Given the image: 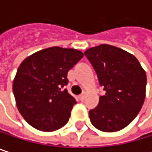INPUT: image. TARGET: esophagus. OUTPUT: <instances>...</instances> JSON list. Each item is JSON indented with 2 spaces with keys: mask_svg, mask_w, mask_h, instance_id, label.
<instances>
[{
  "mask_svg": "<svg viewBox=\"0 0 152 152\" xmlns=\"http://www.w3.org/2000/svg\"><path fill=\"white\" fill-rule=\"evenodd\" d=\"M85 97H86V92H84V91H83V92H82V93L79 95V97H78V98H79V99H80V100H83V99H85Z\"/></svg>",
  "mask_w": 152,
  "mask_h": 152,
  "instance_id": "esophagus-1",
  "label": "esophagus"
}]
</instances>
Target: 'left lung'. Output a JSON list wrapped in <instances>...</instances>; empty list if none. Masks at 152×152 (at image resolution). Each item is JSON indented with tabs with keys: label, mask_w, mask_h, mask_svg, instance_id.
Segmentation results:
<instances>
[{
	"label": "left lung",
	"mask_w": 152,
	"mask_h": 152,
	"mask_svg": "<svg viewBox=\"0 0 152 152\" xmlns=\"http://www.w3.org/2000/svg\"><path fill=\"white\" fill-rule=\"evenodd\" d=\"M84 55L92 65L106 94L90 110L92 125L103 132L127 127L140 112L145 99L146 74L137 58L116 46L103 44Z\"/></svg>",
	"instance_id": "left-lung-1"
}]
</instances>
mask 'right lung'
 Wrapping results in <instances>:
<instances>
[{
	"instance_id": "1",
	"label": "right lung",
	"mask_w": 152,
	"mask_h": 152,
	"mask_svg": "<svg viewBox=\"0 0 152 152\" xmlns=\"http://www.w3.org/2000/svg\"><path fill=\"white\" fill-rule=\"evenodd\" d=\"M83 57L76 49L53 46L23 60L13 92L18 111L31 126L54 131L67 124L76 101L64 87L69 83V70Z\"/></svg>"
}]
</instances>
